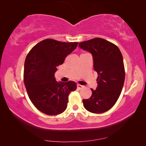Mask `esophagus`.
<instances>
[{"label": "esophagus", "mask_w": 146, "mask_h": 146, "mask_svg": "<svg viewBox=\"0 0 146 146\" xmlns=\"http://www.w3.org/2000/svg\"><path fill=\"white\" fill-rule=\"evenodd\" d=\"M77 88L78 89H82V88H83L84 86H83L80 85V84H77Z\"/></svg>", "instance_id": "1"}]
</instances>
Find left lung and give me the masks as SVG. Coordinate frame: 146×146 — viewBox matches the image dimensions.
Segmentation results:
<instances>
[{
    "label": "left lung",
    "mask_w": 146,
    "mask_h": 146,
    "mask_svg": "<svg viewBox=\"0 0 146 146\" xmlns=\"http://www.w3.org/2000/svg\"><path fill=\"white\" fill-rule=\"evenodd\" d=\"M92 54L97 72L98 87L91 97L83 100L84 106L92 113H101L111 108L119 98L125 80L123 57L118 47L106 40L95 38L79 43Z\"/></svg>",
    "instance_id": "left-lung-1"
}]
</instances>
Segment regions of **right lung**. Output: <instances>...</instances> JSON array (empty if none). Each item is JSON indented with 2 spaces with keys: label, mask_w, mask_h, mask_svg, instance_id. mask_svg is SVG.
<instances>
[{
  "label": "right lung",
  "mask_w": 146,
  "mask_h": 146,
  "mask_svg": "<svg viewBox=\"0 0 146 146\" xmlns=\"http://www.w3.org/2000/svg\"><path fill=\"white\" fill-rule=\"evenodd\" d=\"M77 46V42L48 38L36 44L27 56L24 69L26 89L32 103L45 114L54 115L64 111L70 93L76 90L73 81L58 82L54 73Z\"/></svg>",
  "instance_id": "1"
}]
</instances>
